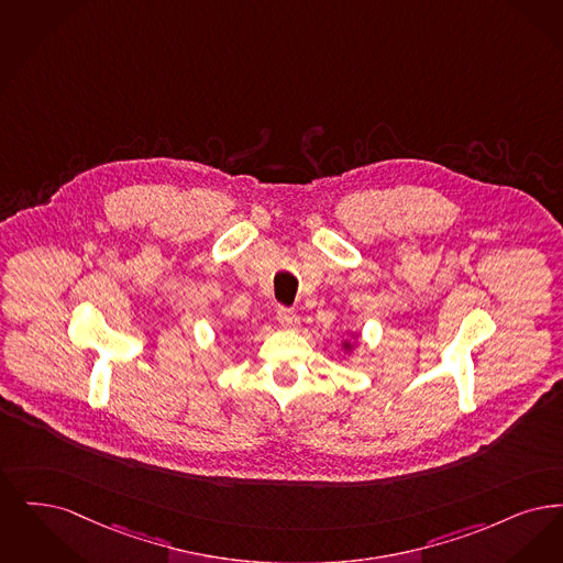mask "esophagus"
<instances>
[{"label":"esophagus","mask_w":563,"mask_h":563,"mask_svg":"<svg viewBox=\"0 0 563 563\" xmlns=\"http://www.w3.org/2000/svg\"><path fill=\"white\" fill-rule=\"evenodd\" d=\"M277 321L284 325V328H298L300 325V319L294 313V309L290 307H277Z\"/></svg>","instance_id":"esophagus-1"}]
</instances>
